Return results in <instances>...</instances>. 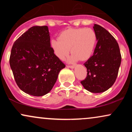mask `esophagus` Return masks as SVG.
Here are the masks:
<instances>
[{"label": "esophagus", "instance_id": "34e87169", "mask_svg": "<svg viewBox=\"0 0 132 132\" xmlns=\"http://www.w3.org/2000/svg\"><path fill=\"white\" fill-rule=\"evenodd\" d=\"M67 67L69 68H71V69H73V68L75 67V65H68Z\"/></svg>", "mask_w": 132, "mask_h": 132}]
</instances>
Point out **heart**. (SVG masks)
<instances>
[{"label":"heart","mask_w":132,"mask_h":132,"mask_svg":"<svg viewBox=\"0 0 132 132\" xmlns=\"http://www.w3.org/2000/svg\"><path fill=\"white\" fill-rule=\"evenodd\" d=\"M96 41V34L92 28H69L61 33L58 39L51 40V46L60 60H64L71 48L70 61H85L92 54Z\"/></svg>","instance_id":"obj_1"}]
</instances>
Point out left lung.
I'll use <instances>...</instances> for the list:
<instances>
[{
  "instance_id": "left-lung-1",
  "label": "left lung",
  "mask_w": 132,
  "mask_h": 132,
  "mask_svg": "<svg viewBox=\"0 0 132 132\" xmlns=\"http://www.w3.org/2000/svg\"><path fill=\"white\" fill-rule=\"evenodd\" d=\"M93 28L97 43L93 55L84 64L87 73L81 83L89 92L100 93L108 90L114 84L122 56L115 38L99 25L94 24Z\"/></svg>"
}]
</instances>
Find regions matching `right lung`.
I'll list each match as a JSON object with an SVG mask.
<instances>
[{"label": "right lung", "instance_id": "obj_1", "mask_svg": "<svg viewBox=\"0 0 132 132\" xmlns=\"http://www.w3.org/2000/svg\"><path fill=\"white\" fill-rule=\"evenodd\" d=\"M10 66L22 91L42 96L52 89L65 64L54 54L47 26L29 28L13 43Z\"/></svg>", "mask_w": 132, "mask_h": 132}]
</instances>
